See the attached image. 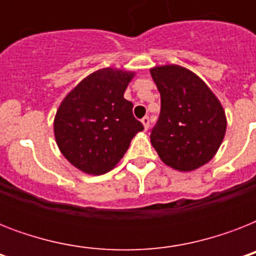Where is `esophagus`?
Returning <instances> with one entry per match:
<instances>
[{"label":"esophagus","instance_id":"1","mask_svg":"<svg viewBox=\"0 0 256 256\" xmlns=\"http://www.w3.org/2000/svg\"><path fill=\"white\" fill-rule=\"evenodd\" d=\"M142 124H144V128H146V130H148V126H150V118H148V116H144V118H142Z\"/></svg>","mask_w":256,"mask_h":256}]
</instances>
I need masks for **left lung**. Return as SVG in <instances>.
<instances>
[{
  "instance_id": "8db88e82",
  "label": "left lung",
  "mask_w": 256,
  "mask_h": 256,
  "mask_svg": "<svg viewBox=\"0 0 256 256\" xmlns=\"http://www.w3.org/2000/svg\"><path fill=\"white\" fill-rule=\"evenodd\" d=\"M160 92L152 144L164 164L179 171L200 168L215 156L226 132L222 104L192 72L176 65L150 70Z\"/></svg>"
}]
</instances>
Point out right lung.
I'll return each mask as SVG.
<instances>
[{
  "instance_id": "add662e5",
  "label": "right lung",
  "mask_w": 256,
  "mask_h": 256,
  "mask_svg": "<svg viewBox=\"0 0 256 256\" xmlns=\"http://www.w3.org/2000/svg\"><path fill=\"white\" fill-rule=\"evenodd\" d=\"M134 73L102 69L90 74L62 100L54 136L70 164L88 174L112 170L144 124L132 116L124 90Z\"/></svg>"
}]
</instances>
